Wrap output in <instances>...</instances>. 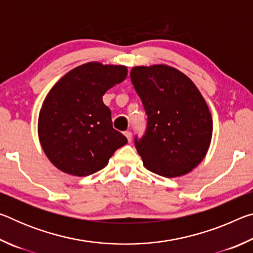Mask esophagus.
<instances>
[{
	"label": "esophagus",
	"instance_id": "1",
	"mask_svg": "<svg viewBox=\"0 0 253 253\" xmlns=\"http://www.w3.org/2000/svg\"><path fill=\"white\" fill-rule=\"evenodd\" d=\"M124 134H125L126 138H127V140H128V143H130V142H131V138H132V135H131V132H130L129 130H127V131L124 132Z\"/></svg>",
	"mask_w": 253,
	"mask_h": 253
}]
</instances>
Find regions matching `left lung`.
<instances>
[{
    "instance_id": "8db88e82",
    "label": "left lung",
    "mask_w": 253,
    "mask_h": 253,
    "mask_svg": "<svg viewBox=\"0 0 253 253\" xmlns=\"http://www.w3.org/2000/svg\"><path fill=\"white\" fill-rule=\"evenodd\" d=\"M130 79L147 115L135 147L148 170L165 177L190 173L207 155L213 122L199 89L187 76L166 65L134 67Z\"/></svg>"
}]
</instances>
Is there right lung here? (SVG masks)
Instances as JSON below:
<instances>
[{"instance_id":"right-lung-1","label":"right lung","mask_w":253,"mask_h":253,"mask_svg":"<svg viewBox=\"0 0 253 253\" xmlns=\"http://www.w3.org/2000/svg\"><path fill=\"white\" fill-rule=\"evenodd\" d=\"M125 66L88 62L68 72L42 104L38 122L40 144L49 161L67 174L87 176L108 164L127 143L114 129L102 96L126 79Z\"/></svg>"}]
</instances>
